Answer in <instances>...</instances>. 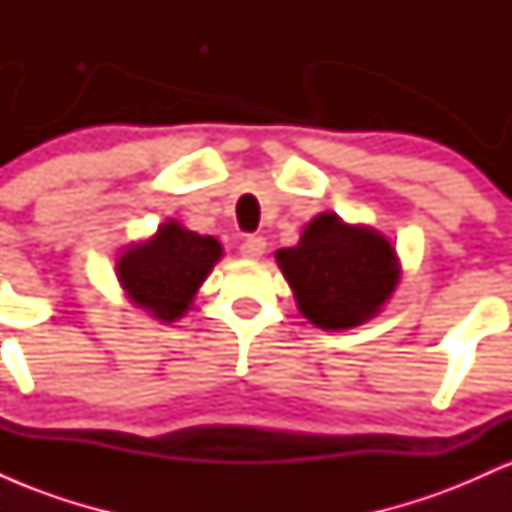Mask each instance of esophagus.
<instances>
[{"label": "esophagus", "instance_id": "1", "mask_svg": "<svg viewBox=\"0 0 512 512\" xmlns=\"http://www.w3.org/2000/svg\"><path fill=\"white\" fill-rule=\"evenodd\" d=\"M264 250H267V243H264V238L260 236L245 238L243 245H240V255H243L245 260H260Z\"/></svg>", "mask_w": 512, "mask_h": 512}]
</instances>
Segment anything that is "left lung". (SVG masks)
Segmentation results:
<instances>
[{"label":"left lung","instance_id":"obj_1","mask_svg":"<svg viewBox=\"0 0 512 512\" xmlns=\"http://www.w3.org/2000/svg\"><path fill=\"white\" fill-rule=\"evenodd\" d=\"M274 257L301 315L325 332L373 320L402 279L390 238L366 223H346L334 211L305 223L301 240Z\"/></svg>","mask_w":512,"mask_h":512}]
</instances>
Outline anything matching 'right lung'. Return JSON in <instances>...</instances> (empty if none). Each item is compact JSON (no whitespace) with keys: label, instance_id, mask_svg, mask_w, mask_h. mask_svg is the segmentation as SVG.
Wrapping results in <instances>:
<instances>
[{"label":"right lung","instance_id":"add662e5","mask_svg":"<svg viewBox=\"0 0 512 512\" xmlns=\"http://www.w3.org/2000/svg\"><path fill=\"white\" fill-rule=\"evenodd\" d=\"M223 257L214 236H199L168 219L154 236L132 243L117 257L115 274L125 296L161 325L180 320Z\"/></svg>","mask_w":512,"mask_h":512}]
</instances>
